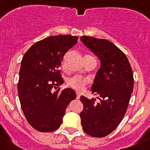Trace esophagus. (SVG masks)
<instances>
[{
    "mask_svg": "<svg viewBox=\"0 0 150 150\" xmlns=\"http://www.w3.org/2000/svg\"><path fill=\"white\" fill-rule=\"evenodd\" d=\"M76 98L79 99V98H80V96H81V95H80V93H79V92H76Z\"/></svg>",
    "mask_w": 150,
    "mask_h": 150,
    "instance_id": "1",
    "label": "esophagus"
}]
</instances>
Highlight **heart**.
I'll return each instance as SVG.
<instances>
[{"mask_svg": "<svg viewBox=\"0 0 150 150\" xmlns=\"http://www.w3.org/2000/svg\"><path fill=\"white\" fill-rule=\"evenodd\" d=\"M88 80L87 78L80 76H74L69 78L67 81V84L69 87L77 91H82L88 84Z\"/></svg>", "mask_w": 150, "mask_h": 150, "instance_id": "b5f03b06", "label": "heart"}]
</instances>
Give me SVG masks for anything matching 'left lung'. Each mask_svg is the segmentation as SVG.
Segmentation results:
<instances>
[{"instance_id": "8db88e82", "label": "left lung", "mask_w": 150, "mask_h": 150, "mask_svg": "<svg viewBox=\"0 0 150 150\" xmlns=\"http://www.w3.org/2000/svg\"><path fill=\"white\" fill-rule=\"evenodd\" d=\"M81 41L100 60V67L91 86L96 99L80 98L83 129L94 137H104L114 131L124 117L131 94L134 76L129 62L122 50L110 41L82 36Z\"/></svg>"}]
</instances>
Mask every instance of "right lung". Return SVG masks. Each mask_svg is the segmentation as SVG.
<instances>
[{
    "instance_id": "right-lung-1",
    "label": "right lung",
    "mask_w": 150,
    "mask_h": 150,
    "mask_svg": "<svg viewBox=\"0 0 150 150\" xmlns=\"http://www.w3.org/2000/svg\"><path fill=\"white\" fill-rule=\"evenodd\" d=\"M77 40L76 36H51L34 43L22 58L18 98L28 122L38 132L58 129L66 107L76 98L74 89L60 91L57 87L64 83L60 71L64 55Z\"/></svg>"
}]
</instances>
